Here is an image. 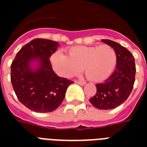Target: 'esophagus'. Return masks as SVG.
Listing matches in <instances>:
<instances>
[{"instance_id": "1", "label": "esophagus", "mask_w": 147, "mask_h": 147, "mask_svg": "<svg viewBox=\"0 0 147 147\" xmlns=\"http://www.w3.org/2000/svg\"><path fill=\"white\" fill-rule=\"evenodd\" d=\"M76 82L77 84H79L81 85H84L85 84V81H79V80H76Z\"/></svg>"}]
</instances>
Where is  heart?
Listing matches in <instances>:
<instances>
[{
	"mask_svg": "<svg viewBox=\"0 0 147 147\" xmlns=\"http://www.w3.org/2000/svg\"><path fill=\"white\" fill-rule=\"evenodd\" d=\"M55 71L62 77L78 75L85 69L89 80L99 82L107 79L117 64V53L109 45L76 46L69 48V55L57 52L51 57Z\"/></svg>",
	"mask_w": 147,
	"mask_h": 147,
	"instance_id": "b5f03b06",
	"label": "heart"
}]
</instances>
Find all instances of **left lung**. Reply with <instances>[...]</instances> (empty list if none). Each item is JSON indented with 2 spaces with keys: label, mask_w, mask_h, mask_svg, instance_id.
I'll return each mask as SVG.
<instances>
[{
  "label": "left lung",
  "mask_w": 147,
  "mask_h": 147,
  "mask_svg": "<svg viewBox=\"0 0 147 147\" xmlns=\"http://www.w3.org/2000/svg\"><path fill=\"white\" fill-rule=\"evenodd\" d=\"M117 53L116 69L103 83L97 84V92L89 99L98 109L115 108L125 101L132 92L135 82V59L130 51L116 42L101 40Z\"/></svg>",
  "instance_id": "8db88e82"
}]
</instances>
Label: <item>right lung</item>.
Wrapping results in <instances>:
<instances>
[{
    "label": "right lung",
    "mask_w": 147,
    "mask_h": 147,
    "mask_svg": "<svg viewBox=\"0 0 147 147\" xmlns=\"http://www.w3.org/2000/svg\"><path fill=\"white\" fill-rule=\"evenodd\" d=\"M58 42L35 39L17 53L10 65V81L20 102L31 111L47 113L59 107L67 88L74 82L58 76L53 70L50 56L56 51ZM40 61V67L33 71L29 65Z\"/></svg>",
    "instance_id": "obj_1"
}]
</instances>
